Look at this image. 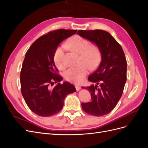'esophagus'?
I'll list each match as a JSON object with an SVG mask.
<instances>
[{
	"instance_id": "obj_1",
	"label": "esophagus",
	"mask_w": 148,
	"mask_h": 148,
	"mask_svg": "<svg viewBox=\"0 0 148 148\" xmlns=\"http://www.w3.org/2000/svg\"><path fill=\"white\" fill-rule=\"evenodd\" d=\"M75 88H76V89H77V91H79L80 89H81V87H80L79 85H77V84H75Z\"/></svg>"
}]
</instances>
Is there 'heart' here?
I'll return each mask as SVG.
<instances>
[{
    "label": "heart",
    "instance_id": "heart-1",
    "mask_svg": "<svg viewBox=\"0 0 148 148\" xmlns=\"http://www.w3.org/2000/svg\"><path fill=\"white\" fill-rule=\"evenodd\" d=\"M66 46L70 50L80 54L79 62L83 63L77 66L70 67L64 73L66 81L79 83L88 73L89 68L95 69L101 59V53L97 46L90 45L87 39L79 36H73L66 42ZM65 47H57L53 53V59L56 65L60 69L64 68V56Z\"/></svg>",
    "mask_w": 148,
    "mask_h": 148
}]
</instances>
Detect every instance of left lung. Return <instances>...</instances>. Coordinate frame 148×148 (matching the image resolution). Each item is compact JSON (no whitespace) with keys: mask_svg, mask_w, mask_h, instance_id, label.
<instances>
[{"mask_svg":"<svg viewBox=\"0 0 148 148\" xmlns=\"http://www.w3.org/2000/svg\"><path fill=\"white\" fill-rule=\"evenodd\" d=\"M77 34L96 44L101 53L97 70L88 77L91 102L82 103L87 114L100 117L108 114L117 104L127 81V60L123 49L110 33L102 29L79 30Z\"/></svg>","mask_w":148,"mask_h":148,"instance_id":"left-lung-1","label":"left lung"}]
</instances>
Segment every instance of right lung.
I'll use <instances>...</instances> for the list:
<instances>
[{"label":"right lung","mask_w":148,"mask_h":148,"mask_svg":"<svg viewBox=\"0 0 148 148\" xmlns=\"http://www.w3.org/2000/svg\"><path fill=\"white\" fill-rule=\"evenodd\" d=\"M77 29H60L44 34L32 44L25 54L20 72L21 91L29 109L41 117L55 115L63 108L64 99L77 91L63 78L56 68L53 53L64 39L77 33ZM54 83L55 87H51Z\"/></svg>","instance_id":"add662e5"}]
</instances>
